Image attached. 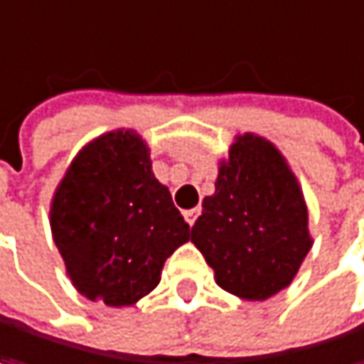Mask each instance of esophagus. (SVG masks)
<instances>
[{
    "mask_svg": "<svg viewBox=\"0 0 364 364\" xmlns=\"http://www.w3.org/2000/svg\"><path fill=\"white\" fill-rule=\"evenodd\" d=\"M197 216H199V210H188V212H184V220L193 227L195 225V220H197Z\"/></svg>",
    "mask_w": 364,
    "mask_h": 364,
    "instance_id": "1",
    "label": "esophagus"
}]
</instances>
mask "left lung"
I'll use <instances>...</instances> for the list:
<instances>
[{"instance_id":"left-lung-1","label":"left lung","mask_w":364,"mask_h":364,"mask_svg":"<svg viewBox=\"0 0 364 364\" xmlns=\"http://www.w3.org/2000/svg\"><path fill=\"white\" fill-rule=\"evenodd\" d=\"M191 240L218 286L237 296L263 301L292 282L311 248L307 208L269 141L244 135L233 144Z\"/></svg>"}]
</instances>
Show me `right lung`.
<instances>
[{
    "label": "right lung",
    "mask_w": 364,
    "mask_h": 364,
    "mask_svg": "<svg viewBox=\"0 0 364 364\" xmlns=\"http://www.w3.org/2000/svg\"><path fill=\"white\" fill-rule=\"evenodd\" d=\"M131 131L89 144L68 169L50 210L55 244L74 286L105 305H133L161 282L165 261L191 240L169 191Z\"/></svg>",
    "instance_id": "obj_1"
}]
</instances>
